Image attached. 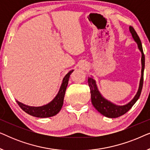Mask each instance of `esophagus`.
<instances>
[{"label":"esophagus","instance_id":"34e87169","mask_svg":"<svg viewBox=\"0 0 150 150\" xmlns=\"http://www.w3.org/2000/svg\"><path fill=\"white\" fill-rule=\"evenodd\" d=\"M79 68L85 70V69H87V63H86L85 61H82V62L79 63Z\"/></svg>","mask_w":150,"mask_h":150}]
</instances>
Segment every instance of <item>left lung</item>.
<instances>
[{
	"mask_svg": "<svg viewBox=\"0 0 150 150\" xmlns=\"http://www.w3.org/2000/svg\"><path fill=\"white\" fill-rule=\"evenodd\" d=\"M129 30H130V33L132 35L133 40L137 43L139 50L141 52V76L138 91H137L134 97L132 98V100L129 102L128 103L124 104V105H117V104H114L113 102L106 99L102 95L99 89H98L96 81L93 79V76L88 77V84H89L90 92H91L92 104L100 113L108 118L118 117L122 116L128 112L138 100L139 97H140L141 91H142L143 72H144L145 68V55L143 54L141 42L136 31L132 26L129 27Z\"/></svg>",
	"mask_w": 150,
	"mask_h": 150,
	"instance_id": "8db88e82",
	"label": "left lung"
}]
</instances>
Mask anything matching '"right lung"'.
Segmentation results:
<instances>
[{
    "mask_svg": "<svg viewBox=\"0 0 150 150\" xmlns=\"http://www.w3.org/2000/svg\"><path fill=\"white\" fill-rule=\"evenodd\" d=\"M73 71L74 69H71L65 76L57 96L49 103L40 106H32L26 105L16 100L18 104L24 112L36 117L46 118L56 115L57 113H59L63 106V99H64L65 93L66 91L67 84H68L69 76Z\"/></svg>",
    "mask_w": 150,
    "mask_h": 150,
    "instance_id": "obj_1",
    "label": "right lung"
}]
</instances>
